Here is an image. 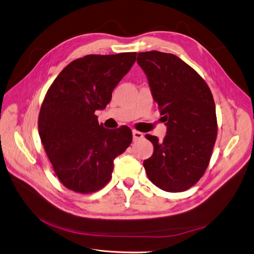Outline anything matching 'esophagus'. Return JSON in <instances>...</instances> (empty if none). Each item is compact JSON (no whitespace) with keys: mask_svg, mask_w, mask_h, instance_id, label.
Instances as JSON below:
<instances>
[{"mask_svg":"<svg viewBox=\"0 0 254 254\" xmlns=\"http://www.w3.org/2000/svg\"><path fill=\"white\" fill-rule=\"evenodd\" d=\"M143 138V134L142 133H140V131H138V130H133V139H134V141H137V140H140V139H142Z\"/></svg>","mask_w":254,"mask_h":254,"instance_id":"34e87169","label":"esophagus"}]
</instances>
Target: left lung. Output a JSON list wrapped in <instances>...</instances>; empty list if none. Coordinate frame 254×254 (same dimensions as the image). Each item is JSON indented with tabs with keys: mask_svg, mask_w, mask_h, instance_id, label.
Returning <instances> with one entry per match:
<instances>
[{
	"mask_svg": "<svg viewBox=\"0 0 254 254\" xmlns=\"http://www.w3.org/2000/svg\"><path fill=\"white\" fill-rule=\"evenodd\" d=\"M137 62L167 121L162 141L145 135L153 144L152 156L143 162L147 178L164 191H186L202 178L212 157L218 133L213 94L199 73L175 55L143 52Z\"/></svg>",
	"mask_w": 254,
	"mask_h": 254,
	"instance_id": "left-lung-1",
	"label": "left lung"
}]
</instances>
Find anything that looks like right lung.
<instances>
[{"instance_id":"add662e5","label":"right lung","mask_w":254,"mask_h":254,"mask_svg":"<svg viewBox=\"0 0 254 254\" xmlns=\"http://www.w3.org/2000/svg\"><path fill=\"white\" fill-rule=\"evenodd\" d=\"M137 53L87 55L58 74L43 98L38 133L62 185L75 193H94L112 178L113 160L131 143L128 127L105 128L96 110L107 107Z\"/></svg>"}]
</instances>
